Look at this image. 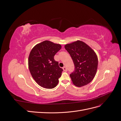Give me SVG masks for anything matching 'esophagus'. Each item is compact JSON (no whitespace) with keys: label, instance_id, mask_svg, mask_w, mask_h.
Instances as JSON below:
<instances>
[{"label":"esophagus","instance_id":"esophagus-1","mask_svg":"<svg viewBox=\"0 0 121 121\" xmlns=\"http://www.w3.org/2000/svg\"><path fill=\"white\" fill-rule=\"evenodd\" d=\"M63 69L64 71H65V72H67V68L65 67H64L63 68Z\"/></svg>","mask_w":121,"mask_h":121}]
</instances>
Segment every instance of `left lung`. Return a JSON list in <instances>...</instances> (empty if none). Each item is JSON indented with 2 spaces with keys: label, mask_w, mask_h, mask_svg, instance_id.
<instances>
[{
  "label": "left lung",
  "mask_w": 121,
  "mask_h": 121,
  "mask_svg": "<svg viewBox=\"0 0 121 121\" xmlns=\"http://www.w3.org/2000/svg\"><path fill=\"white\" fill-rule=\"evenodd\" d=\"M65 48L70 54L75 65L74 72L69 75L73 83L79 87L88 84L96 74L98 58L96 53L80 40L67 44Z\"/></svg>",
  "instance_id": "obj_1"
}]
</instances>
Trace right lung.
Listing matches in <instances>:
<instances>
[{
    "mask_svg": "<svg viewBox=\"0 0 121 121\" xmlns=\"http://www.w3.org/2000/svg\"><path fill=\"white\" fill-rule=\"evenodd\" d=\"M61 48L60 44L45 40L34 46L29 54L28 67L33 78L39 85L47 89L56 87L63 69L54 60Z\"/></svg>",
    "mask_w": 121,
    "mask_h": 121,
    "instance_id": "add662e5",
    "label": "right lung"
}]
</instances>
